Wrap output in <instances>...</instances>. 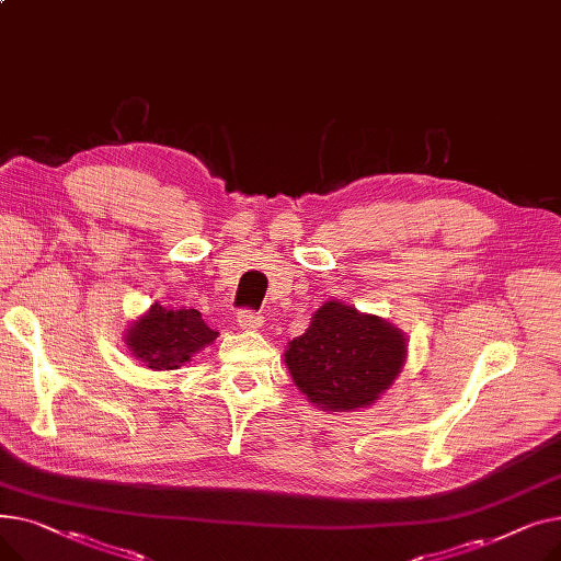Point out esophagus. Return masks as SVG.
Segmentation results:
<instances>
[{
	"label": "esophagus",
	"mask_w": 561,
	"mask_h": 561,
	"mask_svg": "<svg viewBox=\"0 0 561 561\" xmlns=\"http://www.w3.org/2000/svg\"><path fill=\"white\" fill-rule=\"evenodd\" d=\"M236 325H239L241 332H259L263 328V316L254 311H241L236 316Z\"/></svg>",
	"instance_id": "esophagus-1"
}]
</instances>
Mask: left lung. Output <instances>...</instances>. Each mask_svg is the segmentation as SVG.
Listing matches in <instances>:
<instances>
[{
  "instance_id": "obj_1",
  "label": "left lung",
  "mask_w": 561,
  "mask_h": 561,
  "mask_svg": "<svg viewBox=\"0 0 561 561\" xmlns=\"http://www.w3.org/2000/svg\"><path fill=\"white\" fill-rule=\"evenodd\" d=\"M407 345L404 332L389 320L330 300L311 316L307 332L288 343L284 364L320 411H357L391 389Z\"/></svg>"
}]
</instances>
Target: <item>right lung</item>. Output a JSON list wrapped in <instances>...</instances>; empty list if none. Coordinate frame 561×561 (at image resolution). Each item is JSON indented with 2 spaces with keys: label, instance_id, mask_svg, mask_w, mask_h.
I'll return each mask as SVG.
<instances>
[{
  "label": "right lung",
  "instance_id": "1",
  "mask_svg": "<svg viewBox=\"0 0 561 561\" xmlns=\"http://www.w3.org/2000/svg\"><path fill=\"white\" fill-rule=\"evenodd\" d=\"M123 339L129 355L147 370H176L211 345L218 332L206 328L197 309H170L154 302L129 322Z\"/></svg>",
  "mask_w": 561,
  "mask_h": 561
}]
</instances>
